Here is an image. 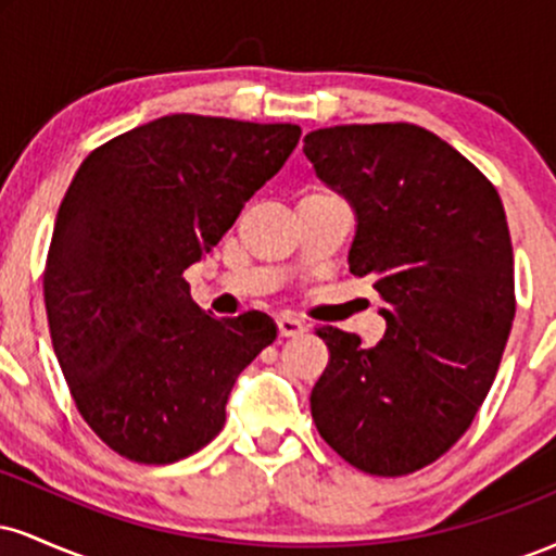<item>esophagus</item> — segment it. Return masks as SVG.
<instances>
[{"mask_svg":"<svg viewBox=\"0 0 556 556\" xmlns=\"http://www.w3.org/2000/svg\"><path fill=\"white\" fill-rule=\"evenodd\" d=\"M277 329H279V334H282V337H298V334H303V331H305V321H300L298 316L282 314L277 318Z\"/></svg>","mask_w":556,"mask_h":556,"instance_id":"obj_1","label":"esophagus"}]
</instances>
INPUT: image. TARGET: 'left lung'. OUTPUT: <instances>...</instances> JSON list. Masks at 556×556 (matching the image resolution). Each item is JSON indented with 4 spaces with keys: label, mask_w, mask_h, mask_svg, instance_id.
Segmentation results:
<instances>
[{
    "label": "left lung",
    "mask_w": 556,
    "mask_h": 556,
    "mask_svg": "<svg viewBox=\"0 0 556 556\" xmlns=\"http://www.w3.org/2000/svg\"><path fill=\"white\" fill-rule=\"evenodd\" d=\"M303 154L355 208L350 271L371 277L376 348L321 327L329 363L311 416L342 460L407 476L444 455L486 400L515 318L500 193L460 151L407 123L321 127Z\"/></svg>",
    "instance_id": "8db88e82"
}]
</instances>
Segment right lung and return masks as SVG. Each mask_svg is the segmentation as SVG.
I'll list each match as a JSON object with an SVG mask.
<instances>
[{
    "label": "right lung",
    "mask_w": 556,
    "mask_h": 556,
    "mask_svg": "<svg viewBox=\"0 0 556 556\" xmlns=\"http://www.w3.org/2000/svg\"><path fill=\"white\" fill-rule=\"evenodd\" d=\"M300 140L290 123L169 114L83 159L43 271L56 361L83 420L132 463L167 465L225 426L235 379L277 324L203 314V258Z\"/></svg>",
    "instance_id": "1"
}]
</instances>
